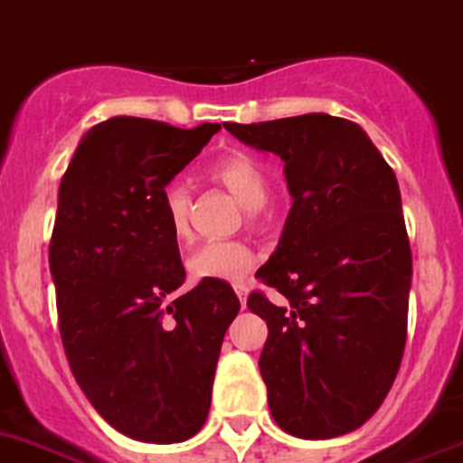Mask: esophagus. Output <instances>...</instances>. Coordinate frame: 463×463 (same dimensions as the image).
Returning a JSON list of instances; mask_svg holds the SVG:
<instances>
[{
    "mask_svg": "<svg viewBox=\"0 0 463 463\" xmlns=\"http://www.w3.org/2000/svg\"><path fill=\"white\" fill-rule=\"evenodd\" d=\"M235 294H238L240 304H242V308H244V304H247V294H250L247 285H235Z\"/></svg>",
    "mask_w": 463,
    "mask_h": 463,
    "instance_id": "obj_1",
    "label": "esophagus"
}]
</instances>
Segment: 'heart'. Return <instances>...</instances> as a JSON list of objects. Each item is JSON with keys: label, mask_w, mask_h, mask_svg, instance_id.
I'll return each mask as SVG.
<instances>
[{"label": "heart", "mask_w": 463, "mask_h": 463, "mask_svg": "<svg viewBox=\"0 0 463 463\" xmlns=\"http://www.w3.org/2000/svg\"><path fill=\"white\" fill-rule=\"evenodd\" d=\"M212 176L235 195L250 212L266 207L270 197V178L261 162L244 153H232L213 166ZM162 207L174 240L190 238V193L181 181H172L162 190ZM256 266V254L244 242H207L188 256L185 268L195 282H242Z\"/></svg>", "instance_id": "1"}]
</instances>
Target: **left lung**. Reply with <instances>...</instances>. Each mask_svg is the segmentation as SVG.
<instances>
[{"mask_svg": "<svg viewBox=\"0 0 463 463\" xmlns=\"http://www.w3.org/2000/svg\"><path fill=\"white\" fill-rule=\"evenodd\" d=\"M238 141L285 162L291 195L278 250L256 270L259 367L270 414L289 436L327 440L382 407L407 336L411 251L398 178L363 127L325 112L223 124Z\"/></svg>", "mask_w": 463, "mask_h": 463, "instance_id": "left-lung-1", "label": "left lung"}]
</instances>
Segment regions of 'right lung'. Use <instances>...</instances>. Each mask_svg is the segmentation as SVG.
<instances>
[{"label":"right lung","instance_id":"1","mask_svg":"<svg viewBox=\"0 0 463 463\" xmlns=\"http://www.w3.org/2000/svg\"><path fill=\"white\" fill-rule=\"evenodd\" d=\"M219 129L110 118L81 136L58 188L49 268L65 355L93 410L134 440L169 445L202 429L240 310L219 279L166 304L185 268L162 190Z\"/></svg>","mask_w":463,"mask_h":463}]
</instances>
